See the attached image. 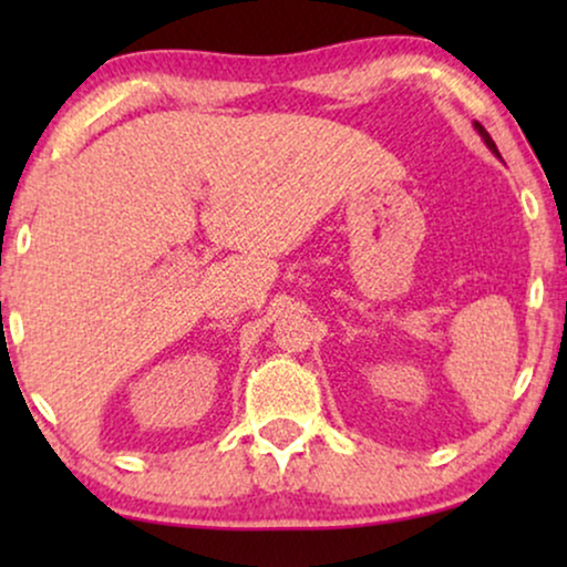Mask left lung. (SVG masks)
Here are the masks:
<instances>
[{
  "mask_svg": "<svg viewBox=\"0 0 567 567\" xmlns=\"http://www.w3.org/2000/svg\"><path fill=\"white\" fill-rule=\"evenodd\" d=\"M475 131H477V134H480V138H483V142H485V146H487V150H491V152L495 154V157H501L498 146H495V142H493V138H491V134H487V131H485L483 126H480V123H477V121H475Z\"/></svg>",
  "mask_w": 567,
  "mask_h": 567,
  "instance_id": "8db88e82",
  "label": "left lung"
}]
</instances>
